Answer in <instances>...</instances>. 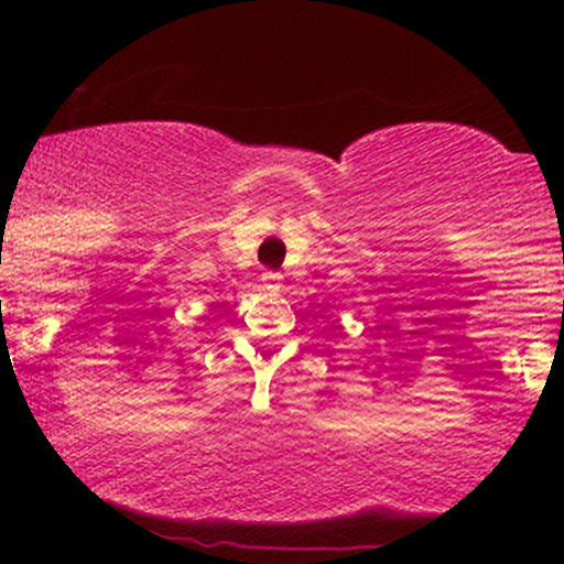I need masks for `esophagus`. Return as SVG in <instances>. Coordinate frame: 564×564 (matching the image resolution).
I'll return each mask as SVG.
<instances>
[{
  "instance_id": "esophagus-1",
  "label": "esophagus",
  "mask_w": 564,
  "mask_h": 564,
  "mask_svg": "<svg viewBox=\"0 0 564 564\" xmlns=\"http://www.w3.org/2000/svg\"><path fill=\"white\" fill-rule=\"evenodd\" d=\"M262 286L268 289V291L283 289V275L275 273V270H264V273H262Z\"/></svg>"
}]
</instances>
